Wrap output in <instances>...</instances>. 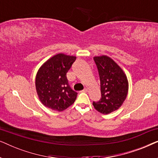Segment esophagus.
<instances>
[{
	"instance_id": "34e87169",
	"label": "esophagus",
	"mask_w": 158,
	"mask_h": 158,
	"mask_svg": "<svg viewBox=\"0 0 158 158\" xmlns=\"http://www.w3.org/2000/svg\"><path fill=\"white\" fill-rule=\"evenodd\" d=\"M87 91H88L87 88H84V89L82 90V92H87Z\"/></svg>"
}]
</instances>
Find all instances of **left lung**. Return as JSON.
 Wrapping results in <instances>:
<instances>
[{"label":"left lung","mask_w":158,"mask_h":158,"mask_svg":"<svg viewBox=\"0 0 158 158\" xmlns=\"http://www.w3.org/2000/svg\"><path fill=\"white\" fill-rule=\"evenodd\" d=\"M94 60L100 78L101 98L93 105L100 113L109 114L119 109L126 99L128 81L122 68L110 57L103 55Z\"/></svg>","instance_id":"1"}]
</instances>
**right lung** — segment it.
Returning a JSON list of instances; mask_svg holds the SVG:
<instances>
[{"label": "right lung", "mask_w": 158, "mask_h": 158, "mask_svg": "<svg viewBox=\"0 0 158 158\" xmlns=\"http://www.w3.org/2000/svg\"><path fill=\"white\" fill-rule=\"evenodd\" d=\"M75 60L74 56L57 54L40 68L36 76V89L45 106L62 111L75 102L77 93L70 88L66 74Z\"/></svg>", "instance_id": "obj_1"}]
</instances>
